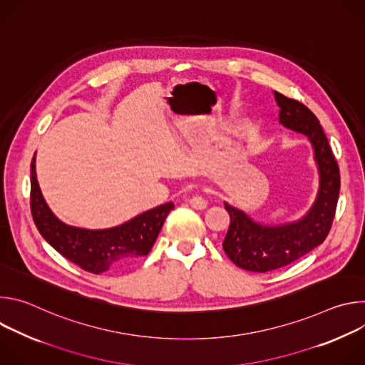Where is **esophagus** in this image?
Masks as SVG:
<instances>
[{
    "label": "esophagus",
    "instance_id": "obj_1",
    "mask_svg": "<svg viewBox=\"0 0 365 365\" xmlns=\"http://www.w3.org/2000/svg\"><path fill=\"white\" fill-rule=\"evenodd\" d=\"M189 205H190L192 207H195V210L202 211V210H205V207L207 206V202H206V199H205L203 196L196 195V196H192V197L189 199Z\"/></svg>",
    "mask_w": 365,
    "mask_h": 365
}]
</instances>
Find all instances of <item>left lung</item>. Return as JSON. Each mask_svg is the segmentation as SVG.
Returning a JSON list of instances; mask_svg holds the SVG:
<instances>
[{
	"label": "left lung",
	"mask_w": 365,
	"mask_h": 365,
	"mask_svg": "<svg viewBox=\"0 0 365 365\" xmlns=\"http://www.w3.org/2000/svg\"><path fill=\"white\" fill-rule=\"evenodd\" d=\"M273 93L279 123L310 141L319 183L309 210L299 220L282 224L255 221L224 200L231 222L222 248L234 264L255 273L284 267L322 244L331 230L339 193V169L319 120L299 101L276 91Z\"/></svg>",
	"instance_id": "obj_1"
}]
</instances>
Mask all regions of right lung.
Here are the masks:
<instances>
[{"instance_id": "add662e5", "label": "right lung", "mask_w": 365, "mask_h": 365, "mask_svg": "<svg viewBox=\"0 0 365 365\" xmlns=\"http://www.w3.org/2000/svg\"><path fill=\"white\" fill-rule=\"evenodd\" d=\"M30 168V205L38 232L65 258L93 274L124 270L145 257L175 207L172 202H166L111 228L88 230L68 225L51 212L43 197L36 175V153Z\"/></svg>"}]
</instances>
